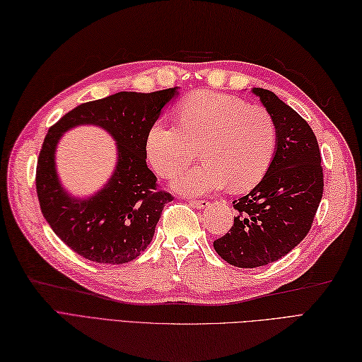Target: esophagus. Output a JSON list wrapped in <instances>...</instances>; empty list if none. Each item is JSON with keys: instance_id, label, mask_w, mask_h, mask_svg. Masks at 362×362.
<instances>
[{"instance_id": "1", "label": "esophagus", "mask_w": 362, "mask_h": 362, "mask_svg": "<svg viewBox=\"0 0 362 362\" xmlns=\"http://www.w3.org/2000/svg\"><path fill=\"white\" fill-rule=\"evenodd\" d=\"M189 205H192L194 208L203 209V208H206V206L209 205V202H206V200H197V199H191V200H189Z\"/></svg>"}]
</instances>
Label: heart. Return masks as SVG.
<instances>
[{"label": "heart", "mask_w": 362, "mask_h": 362, "mask_svg": "<svg viewBox=\"0 0 362 362\" xmlns=\"http://www.w3.org/2000/svg\"><path fill=\"white\" fill-rule=\"evenodd\" d=\"M179 119L180 125L157 120L145 141L148 160L160 175L192 162L202 148L205 162L175 174V191L200 196L229 185L247 191L264 179L276 151V127L264 108L200 90L179 105Z\"/></svg>", "instance_id": "1"}]
</instances>
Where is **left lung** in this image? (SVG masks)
I'll list each match as a JSON object with an SVG mask.
<instances>
[{"label": "left lung", "instance_id": "left-lung-1", "mask_svg": "<svg viewBox=\"0 0 362 362\" xmlns=\"http://www.w3.org/2000/svg\"><path fill=\"white\" fill-rule=\"evenodd\" d=\"M276 127V151L264 179L234 200V226L214 242L216 252L237 267L280 260L308 235L322 197L320 146L309 124L275 93L251 90Z\"/></svg>", "mask_w": 362, "mask_h": 362}]
</instances>
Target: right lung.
<instances>
[{"mask_svg": "<svg viewBox=\"0 0 362 362\" xmlns=\"http://www.w3.org/2000/svg\"><path fill=\"white\" fill-rule=\"evenodd\" d=\"M177 90L119 91L81 104L49 129L36 166V192L53 233L81 257L102 264H124L150 245L163 206L173 197L156 188V175L146 166L145 141ZM81 124L107 131L117 142L118 156L107 183L87 198L64 189L56 170L60 137Z\"/></svg>", "mask_w": 362, "mask_h": 362, "instance_id": "1", "label": "right lung"}]
</instances>
